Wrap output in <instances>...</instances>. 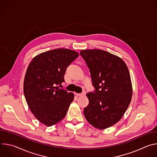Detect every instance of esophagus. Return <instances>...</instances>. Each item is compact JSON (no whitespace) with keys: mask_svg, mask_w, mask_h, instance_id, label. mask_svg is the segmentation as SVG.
<instances>
[{"mask_svg":"<svg viewBox=\"0 0 157 157\" xmlns=\"http://www.w3.org/2000/svg\"><path fill=\"white\" fill-rule=\"evenodd\" d=\"M76 95L77 96H79V97H80V96H84L86 95V92H82V93H79V94L76 93Z\"/></svg>","mask_w":157,"mask_h":157,"instance_id":"esophagus-1","label":"esophagus"}]
</instances>
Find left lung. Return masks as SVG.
<instances>
[{
  "instance_id": "left-lung-1",
  "label": "left lung",
  "mask_w": 157,
  "mask_h": 157,
  "mask_svg": "<svg viewBox=\"0 0 157 157\" xmlns=\"http://www.w3.org/2000/svg\"><path fill=\"white\" fill-rule=\"evenodd\" d=\"M91 73L94 91L87 93L88 105L84 109L87 121L93 127L104 129L122 118L132 96L127 65L119 57L101 50L80 52Z\"/></svg>"
}]
</instances>
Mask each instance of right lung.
<instances>
[{"instance_id":"1","label":"right lung","mask_w":157,"mask_h":157,"mask_svg":"<svg viewBox=\"0 0 157 157\" xmlns=\"http://www.w3.org/2000/svg\"><path fill=\"white\" fill-rule=\"evenodd\" d=\"M79 56L71 50L59 48L40 53L29 64L24 82L27 104L42 124L52 126L61 121L74 100V94L57 86L64 82L68 66Z\"/></svg>"}]
</instances>
